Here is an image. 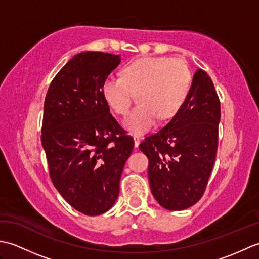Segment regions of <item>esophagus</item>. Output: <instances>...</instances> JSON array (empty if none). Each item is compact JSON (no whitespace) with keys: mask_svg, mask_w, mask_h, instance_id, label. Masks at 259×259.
Here are the masks:
<instances>
[{"mask_svg":"<svg viewBox=\"0 0 259 259\" xmlns=\"http://www.w3.org/2000/svg\"><path fill=\"white\" fill-rule=\"evenodd\" d=\"M134 142H135V147L138 148V146L140 145V138H139V137L135 136V137H134Z\"/></svg>","mask_w":259,"mask_h":259,"instance_id":"1","label":"esophagus"}]
</instances>
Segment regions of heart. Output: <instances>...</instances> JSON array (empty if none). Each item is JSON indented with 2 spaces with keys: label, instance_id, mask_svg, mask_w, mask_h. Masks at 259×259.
Wrapping results in <instances>:
<instances>
[{
  "label": "heart",
  "instance_id": "obj_1",
  "mask_svg": "<svg viewBox=\"0 0 259 259\" xmlns=\"http://www.w3.org/2000/svg\"><path fill=\"white\" fill-rule=\"evenodd\" d=\"M191 87V72L183 60L142 57L125 64L122 76L110 75L102 82L103 100L115 113L128 112L134 92L138 102L123 121L131 134L144 135L161 120H169L183 108Z\"/></svg>",
  "mask_w": 259,
  "mask_h": 259
}]
</instances>
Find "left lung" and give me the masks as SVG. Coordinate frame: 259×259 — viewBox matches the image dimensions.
I'll use <instances>...</instances> for the list:
<instances>
[{
	"mask_svg": "<svg viewBox=\"0 0 259 259\" xmlns=\"http://www.w3.org/2000/svg\"><path fill=\"white\" fill-rule=\"evenodd\" d=\"M221 102L210 76L198 69L183 108L139 149L149 160L155 199L168 210H184L200 199L218 145Z\"/></svg>",
	"mask_w": 259,
	"mask_h": 259,
	"instance_id": "left-lung-1",
	"label": "left lung"
}]
</instances>
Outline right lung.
Returning <instances> with one entry per match:
<instances>
[{"label":"right lung","mask_w":259,"mask_h":259,"mask_svg":"<svg viewBox=\"0 0 259 259\" xmlns=\"http://www.w3.org/2000/svg\"><path fill=\"white\" fill-rule=\"evenodd\" d=\"M120 62L111 53H78L54 76L45 101L41 141L52 183L87 216L114 205L134 149L133 137L112 117L101 93L103 80Z\"/></svg>","instance_id":"add662e5"}]
</instances>
